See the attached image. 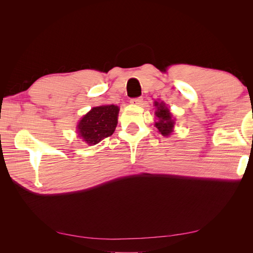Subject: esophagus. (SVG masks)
<instances>
[{"mask_svg": "<svg viewBox=\"0 0 253 253\" xmlns=\"http://www.w3.org/2000/svg\"><path fill=\"white\" fill-rule=\"evenodd\" d=\"M143 99L141 97H137V98H132L131 100H129V103L133 104V105H140L142 102Z\"/></svg>", "mask_w": 253, "mask_h": 253, "instance_id": "1", "label": "esophagus"}]
</instances>
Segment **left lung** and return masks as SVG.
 I'll use <instances>...</instances> for the list:
<instances>
[{"label":"left lung","mask_w":253,"mask_h":253,"mask_svg":"<svg viewBox=\"0 0 253 253\" xmlns=\"http://www.w3.org/2000/svg\"><path fill=\"white\" fill-rule=\"evenodd\" d=\"M156 108L155 116L157 117V121L155 122V126L158 128L159 133L163 136H170L173 132V127L175 124V119L172 118V114L170 109L168 108L165 102H154Z\"/></svg>","instance_id":"obj_1"}]
</instances>
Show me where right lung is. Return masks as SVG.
<instances>
[{
  "mask_svg": "<svg viewBox=\"0 0 253 253\" xmlns=\"http://www.w3.org/2000/svg\"><path fill=\"white\" fill-rule=\"evenodd\" d=\"M117 105H100L91 109L78 122V136L89 145H95L111 136L118 122Z\"/></svg>",
  "mask_w": 253,
  "mask_h": 253,
  "instance_id": "right-lung-1",
  "label": "right lung"
}]
</instances>
